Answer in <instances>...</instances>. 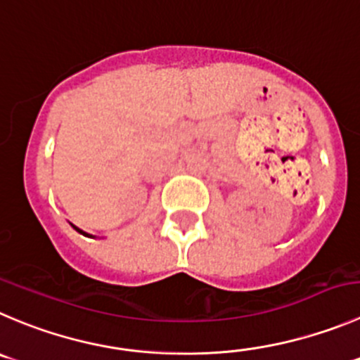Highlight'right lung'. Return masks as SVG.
<instances>
[{"label":"right lung","mask_w":360,"mask_h":360,"mask_svg":"<svg viewBox=\"0 0 360 360\" xmlns=\"http://www.w3.org/2000/svg\"><path fill=\"white\" fill-rule=\"evenodd\" d=\"M72 228H74V229H75V231H79V233H81V235H84V237H91V235H88V233H86V231H83V229H79V228H77V226H74V224H72Z\"/></svg>","instance_id":"add662e5"}]
</instances>
